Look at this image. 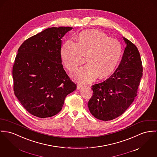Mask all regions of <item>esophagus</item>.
<instances>
[{
	"mask_svg": "<svg viewBox=\"0 0 157 157\" xmlns=\"http://www.w3.org/2000/svg\"><path fill=\"white\" fill-rule=\"evenodd\" d=\"M82 87V85L78 84V85H77V89H78V90L81 89Z\"/></svg>",
	"mask_w": 157,
	"mask_h": 157,
	"instance_id": "esophagus-1",
	"label": "esophagus"
}]
</instances>
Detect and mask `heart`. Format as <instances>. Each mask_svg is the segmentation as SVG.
Wrapping results in <instances>:
<instances>
[{"mask_svg": "<svg viewBox=\"0 0 157 157\" xmlns=\"http://www.w3.org/2000/svg\"><path fill=\"white\" fill-rule=\"evenodd\" d=\"M76 39L77 44L66 41L60 50L62 62L70 71L77 68L84 60V56L86 57L88 64L73 72V79L81 83H88L97 76L100 79L110 77L122 56L121 43L94 29L81 32Z\"/></svg>", "mask_w": 157, "mask_h": 157, "instance_id": "1", "label": "heart"}]
</instances>
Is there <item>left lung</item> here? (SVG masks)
I'll list each match as a JSON object with an SVG mask.
<instances>
[{
    "mask_svg": "<svg viewBox=\"0 0 157 157\" xmlns=\"http://www.w3.org/2000/svg\"><path fill=\"white\" fill-rule=\"evenodd\" d=\"M126 44L118 68L106 81L92 86L93 95L88 101L91 113L102 121L112 120L121 115L137 96L143 75L138 49L123 37Z\"/></svg>",
    "mask_w": 157,
    "mask_h": 157,
    "instance_id": "8db88e82",
    "label": "left lung"
}]
</instances>
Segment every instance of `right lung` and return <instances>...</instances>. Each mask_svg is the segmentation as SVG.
<instances>
[{
	"mask_svg": "<svg viewBox=\"0 0 157 157\" xmlns=\"http://www.w3.org/2000/svg\"><path fill=\"white\" fill-rule=\"evenodd\" d=\"M73 27L47 29L25 40L18 50L13 69V91L24 108L42 118L62 109L76 89L61 64V39Z\"/></svg>",
	"mask_w": 157,
	"mask_h": 157,
	"instance_id": "obj_1",
	"label": "right lung"
}]
</instances>
